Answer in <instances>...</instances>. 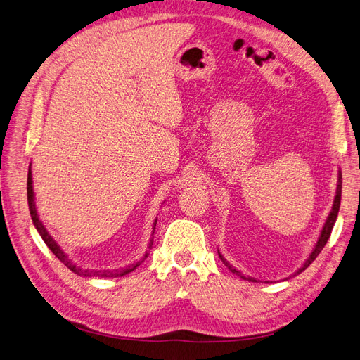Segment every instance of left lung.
<instances>
[{
	"label": "left lung",
	"instance_id": "left-lung-1",
	"mask_svg": "<svg viewBox=\"0 0 360 360\" xmlns=\"http://www.w3.org/2000/svg\"><path fill=\"white\" fill-rule=\"evenodd\" d=\"M341 189H342V174H341V171H338V186H336V195H335V200H333V205H332V210H330V213H329V216H328V219H326V222H324V225H323V230H321V233H320V237H319V240H317V243H315V246H314V249H312V252L309 254V257H308V259L304 261V264L296 271V274H294V276L296 275H299V274H302V271L307 269L312 261L319 257V254L321 252V249L324 248V245L328 243V240H329V237H330V233H332V228H333V225H335V221H336V216H338V212H340V204H341ZM217 254H219V258L222 259V263L230 269L233 274H236L237 276H240V278H243V279H248V281H250V282H257V279L255 278H250V276H243L240 271H238L237 269H234L230 263H228V261L224 258V255L219 252V250H217Z\"/></svg>",
	"mask_w": 360,
	"mask_h": 360
}]
</instances>
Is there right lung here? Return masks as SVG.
I'll use <instances>...</instances> for the list:
<instances>
[{
    "mask_svg": "<svg viewBox=\"0 0 360 360\" xmlns=\"http://www.w3.org/2000/svg\"><path fill=\"white\" fill-rule=\"evenodd\" d=\"M27 197H28V207H30V214H31V219H32V224H34L36 230L39 231V234L41 236L43 242H45L48 245V248L52 250V254L56 255L61 263H64V266L69 267L72 271H75V274L78 275H84V276H99V278H117V276H123V275H127L130 274V271H134L143 261L147 258V252L144 255V258L141 261H136V263L130 264L124 269H115V270H82L81 267H78L76 264L72 263V259H69V257L64 254V250L58 246V243L53 240V238L51 237V234L46 231L45 225L41 224V221L39 219V214H37V210H36V202H34V191H32V176H31V165H30V169H28V179H27ZM156 222L158 219L153 222V233H155V228H156ZM151 245H153V238H151L150 243H148V248H151Z\"/></svg>",
    "mask_w": 360,
    "mask_h": 360,
    "instance_id": "obj_1",
    "label": "right lung"
}]
</instances>
